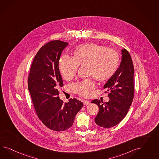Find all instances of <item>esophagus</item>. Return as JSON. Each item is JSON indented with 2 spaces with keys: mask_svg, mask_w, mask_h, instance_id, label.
Returning <instances> with one entry per match:
<instances>
[{
  "mask_svg": "<svg viewBox=\"0 0 159 159\" xmlns=\"http://www.w3.org/2000/svg\"><path fill=\"white\" fill-rule=\"evenodd\" d=\"M83 104H84V106H88V105H89L90 104V101L84 100V101H83Z\"/></svg>",
  "mask_w": 159,
  "mask_h": 159,
  "instance_id": "esophagus-1",
  "label": "esophagus"
}]
</instances>
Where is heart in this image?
<instances>
[{
    "label": "heart",
    "mask_w": 159,
    "mask_h": 159,
    "mask_svg": "<svg viewBox=\"0 0 159 159\" xmlns=\"http://www.w3.org/2000/svg\"><path fill=\"white\" fill-rule=\"evenodd\" d=\"M73 58L63 55L59 63L62 77L67 81L72 80L77 72L78 66H87L88 73L97 80L104 82L116 73L120 63L116 51L96 43H86L74 51ZM95 84L92 79L84 80L73 84L75 93L83 97L89 96Z\"/></svg>",
    "instance_id": "obj_1"
}]
</instances>
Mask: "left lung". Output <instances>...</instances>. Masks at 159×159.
<instances>
[{
    "instance_id": "8db88e82",
    "label": "left lung",
    "mask_w": 159,
    "mask_h": 159,
    "mask_svg": "<svg viewBox=\"0 0 159 159\" xmlns=\"http://www.w3.org/2000/svg\"><path fill=\"white\" fill-rule=\"evenodd\" d=\"M122 58L119 67L108 79L104 89L110 93V100H94L99 108L94 120L97 125L102 128H111L118 124L125 117L130 108L134 96V67L130 54L125 49L121 50Z\"/></svg>"
}]
</instances>
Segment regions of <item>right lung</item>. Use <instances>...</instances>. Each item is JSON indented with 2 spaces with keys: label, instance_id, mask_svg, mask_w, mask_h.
I'll return each instance as SVG.
<instances>
[{
  "label": "right lung",
  "instance_id": "right-lung-1",
  "mask_svg": "<svg viewBox=\"0 0 159 159\" xmlns=\"http://www.w3.org/2000/svg\"><path fill=\"white\" fill-rule=\"evenodd\" d=\"M67 45L56 40L41 47L32 62L28 80L29 92L37 116L47 127L55 131L70 128L83 106L76 98H71L64 104L58 97V89L63 85L59 62Z\"/></svg>",
  "mask_w": 159,
  "mask_h": 159
}]
</instances>
